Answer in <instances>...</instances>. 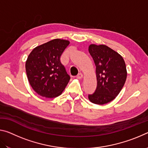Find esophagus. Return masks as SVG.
Listing matches in <instances>:
<instances>
[{
    "label": "esophagus",
    "mask_w": 148,
    "mask_h": 148,
    "mask_svg": "<svg viewBox=\"0 0 148 148\" xmlns=\"http://www.w3.org/2000/svg\"><path fill=\"white\" fill-rule=\"evenodd\" d=\"M77 79H82V78H83V74H82V73H79L78 74H77Z\"/></svg>",
    "instance_id": "34e87169"
}]
</instances>
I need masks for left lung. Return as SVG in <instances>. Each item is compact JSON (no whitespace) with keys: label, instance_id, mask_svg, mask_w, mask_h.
<instances>
[{"label":"left lung","instance_id":"left-lung-1","mask_svg":"<svg viewBox=\"0 0 148 148\" xmlns=\"http://www.w3.org/2000/svg\"><path fill=\"white\" fill-rule=\"evenodd\" d=\"M89 52L96 66L97 87L93 94L89 95L92 103L102 105L116 98L127 79V69L120 54L105 45L91 44Z\"/></svg>","mask_w":148,"mask_h":148}]
</instances>
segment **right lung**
Returning a JSON list of instances; mask_svg holds the SVG:
<instances>
[{
  "mask_svg": "<svg viewBox=\"0 0 148 148\" xmlns=\"http://www.w3.org/2000/svg\"><path fill=\"white\" fill-rule=\"evenodd\" d=\"M70 42L54 39L37 46L29 55L25 69L29 82L34 91L46 98L62 94L70 78L61 56Z\"/></svg>",
  "mask_w": 148,
  "mask_h": 148,
  "instance_id": "add662e5",
  "label": "right lung"
}]
</instances>
